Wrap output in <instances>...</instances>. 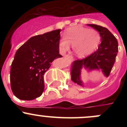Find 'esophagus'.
<instances>
[{"mask_svg":"<svg viewBox=\"0 0 127 127\" xmlns=\"http://www.w3.org/2000/svg\"><path fill=\"white\" fill-rule=\"evenodd\" d=\"M70 56H70V55H65V56H64V58H66V57H70Z\"/></svg>","mask_w":127,"mask_h":127,"instance_id":"obj_1","label":"esophagus"}]
</instances>
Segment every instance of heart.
Wrapping results in <instances>:
<instances>
[{"label": "heart", "instance_id": "1", "mask_svg": "<svg viewBox=\"0 0 127 127\" xmlns=\"http://www.w3.org/2000/svg\"><path fill=\"white\" fill-rule=\"evenodd\" d=\"M64 37L60 39L59 48L62 53H65L72 44V49L79 57H84L94 52L101 40L99 32L94 29H88L82 26L68 28L64 32Z\"/></svg>", "mask_w": 127, "mask_h": 127}]
</instances>
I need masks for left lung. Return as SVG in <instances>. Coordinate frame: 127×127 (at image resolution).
<instances>
[{"label":"left lung","instance_id":"1","mask_svg":"<svg viewBox=\"0 0 127 127\" xmlns=\"http://www.w3.org/2000/svg\"><path fill=\"white\" fill-rule=\"evenodd\" d=\"M87 25L99 32L101 43L96 52L85 58L75 60L72 64L71 80L81 86H83L80 77L82 69H87L88 71H101L105 76L108 77L118 53L117 40L107 28L93 24Z\"/></svg>","mask_w":127,"mask_h":127}]
</instances>
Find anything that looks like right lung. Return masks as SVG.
<instances>
[{"instance_id":"right-lung-1","label":"right lung","mask_w":127,"mask_h":127,"mask_svg":"<svg viewBox=\"0 0 127 127\" xmlns=\"http://www.w3.org/2000/svg\"><path fill=\"white\" fill-rule=\"evenodd\" d=\"M61 29L30 38L15 53L10 69V85L16 97L32 100L44 90L43 75L59 53Z\"/></svg>"}]
</instances>
